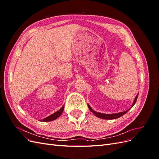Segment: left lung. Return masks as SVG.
Here are the masks:
<instances>
[{"label":"left lung","instance_id":"1","mask_svg":"<svg viewBox=\"0 0 159 159\" xmlns=\"http://www.w3.org/2000/svg\"><path fill=\"white\" fill-rule=\"evenodd\" d=\"M138 95L139 93L137 94V95L135 97V98H134V102L132 105V107L133 106V105L135 104L136 102H137V98H138ZM88 107L89 109V110L91 111V112H92L96 117H98L99 118H102V119H117V118H119L120 117L123 116V115L124 114H125L127 111H129V109L127 110L126 111H123V112H120V113H113V114H104V113H98V112H96L95 111H93L92 109H91V107L89 106V105H88Z\"/></svg>","mask_w":159,"mask_h":159}]
</instances>
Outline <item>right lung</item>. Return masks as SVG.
Returning <instances> with one entry per match:
<instances>
[{
  "instance_id": "right-lung-1",
  "label": "right lung",
  "mask_w": 159,
  "mask_h": 159,
  "mask_svg": "<svg viewBox=\"0 0 159 159\" xmlns=\"http://www.w3.org/2000/svg\"><path fill=\"white\" fill-rule=\"evenodd\" d=\"M64 108V105L59 111H56V113H53L52 115H50V116H48V117H46L45 119L41 120V121H44V122H47V121H53V120H55L57 117H59L60 115H61V113H63Z\"/></svg>"
}]
</instances>
